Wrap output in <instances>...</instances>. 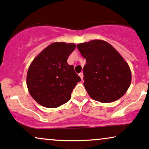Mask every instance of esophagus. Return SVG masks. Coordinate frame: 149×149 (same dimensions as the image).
I'll use <instances>...</instances> for the list:
<instances>
[{"label": "esophagus", "mask_w": 149, "mask_h": 149, "mask_svg": "<svg viewBox=\"0 0 149 149\" xmlns=\"http://www.w3.org/2000/svg\"><path fill=\"white\" fill-rule=\"evenodd\" d=\"M79 77H81V79H83V77H84V74H83V72H81L79 74Z\"/></svg>", "instance_id": "obj_1"}]
</instances>
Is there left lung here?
Instances as JSON below:
<instances>
[{
    "mask_svg": "<svg viewBox=\"0 0 149 149\" xmlns=\"http://www.w3.org/2000/svg\"><path fill=\"white\" fill-rule=\"evenodd\" d=\"M77 47L86 60L84 85L92 99L111 103L125 94L131 85V69L114 47L98 39L79 43Z\"/></svg>",
    "mask_w": 149,
    "mask_h": 149,
    "instance_id": "left-lung-1",
    "label": "left lung"
}]
</instances>
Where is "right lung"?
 I'll list each match as a JSON object with an SVG mask.
<instances>
[{"instance_id":"obj_1","label":"right lung","mask_w":149,"mask_h":149,"mask_svg":"<svg viewBox=\"0 0 149 149\" xmlns=\"http://www.w3.org/2000/svg\"><path fill=\"white\" fill-rule=\"evenodd\" d=\"M75 47L74 43L54 42L31 63L27 74V89L40 105L57 108L70 100L73 88L81 81L74 66L67 63Z\"/></svg>"}]
</instances>
